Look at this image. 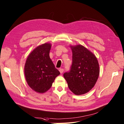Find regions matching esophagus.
<instances>
[{"mask_svg":"<svg viewBox=\"0 0 124 124\" xmlns=\"http://www.w3.org/2000/svg\"><path fill=\"white\" fill-rule=\"evenodd\" d=\"M59 70V71H60V73H61V74H62V73H63V71H64V70L63 69V68H60Z\"/></svg>","mask_w":124,"mask_h":124,"instance_id":"obj_1","label":"esophagus"}]
</instances>
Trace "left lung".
<instances>
[{
	"label": "left lung",
	"instance_id": "8db88e82",
	"mask_svg": "<svg viewBox=\"0 0 124 124\" xmlns=\"http://www.w3.org/2000/svg\"><path fill=\"white\" fill-rule=\"evenodd\" d=\"M72 64L69 71L64 74L68 87L76 95H81L91 90L99 75L97 58L82 45L71 46Z\"/></svg>",
	"mask_w": 124,
	"mask_h": 124
}]
</instances>
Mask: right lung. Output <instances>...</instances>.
<instances>
[{
	"label": "right lung",
	"mask_w": 124,
	"mask_h": 124,
	"mask_svg": "<svg viewBox=\"0 0 124 124\" xmlns=\"http://www.w3.org/2000/svg\"><path fill=\"white\" fill-rule=\"evenodd\" d=\"M51 45L46 43L33 50L24 67L25 76L29 86L35 91L44 93L50 89L60 74L49 57Z\"/></svg>",
	"instance_id": "add662e5"
}]
</instances>
